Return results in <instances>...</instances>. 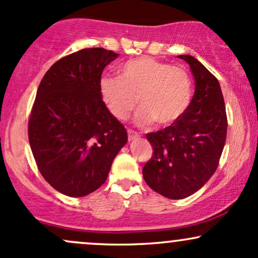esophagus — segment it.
<instances>
[{"label":"esophagus","mask_w":258,"mask_h":258,"mask_svg":"<svg viewBox=\"0 0 258 258\" xmlns=\"http://www.w3.org/2000/svg\"><path fill=\"white\" fill-rule=\"evenodd\" d=\"M127 136H128L130 141H133V139L138 138L139 135L136 131H132V130H127Z\"/></svg>","instance_id":"34e87169"}]
</instances>
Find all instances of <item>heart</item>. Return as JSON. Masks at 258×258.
Wrapping results in <instances>:
<instances>
[{
  "instance_id": "obj_1",
  "label": "heart",
  "mask_w": 258,
  "mask_h": 258,
  "mask_svg": "<svg viewBox=\"0 0 258 258\" xmlns=\"http://www.w3.org/2000/svg\"><path fill=\"white\" fill-rule=\"evenodd\" d=\"M102 99L116 119L126 120L137 105L141 125L155 121L170 126L183 116L193 98L189 73L152 57H138L120 67L119 78L103 76L99 81Z\"/></svg>"
}]
</instances>
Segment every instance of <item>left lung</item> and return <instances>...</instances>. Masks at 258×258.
Listing matches in <instances>:
<instances>
[{
	"mask_svg": "<svg viewBox=\"0 0 258 258\" xmlns=\"http://www.w3.org/2000/svg\"><path fill=\"white\" fill-rule=\"evenodd\" d=\"M190 67L195 93L183 116L147 133L153 155L143 167L144 180L168 199L198 191L217 170L227 137V114L218 80L191 55H178Z\"/></svg>",
	"mask_w": 258,
	"mask_h": 258,
	"instance_id": "8db88e82",
	"label": "left lung"
}]
</instances>
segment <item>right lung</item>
<instances>
[{"instance_id": "add662e5", "label": "right lung", "mask_w": 258, "mask_h": 258, "mask_svg": "<svg viewBox=\"0 0 258 258\" xmlns=\"http://www.w3.org/2000/svg\"><path fill=\"white\" fill-rule=\"evenodd\" d=\"M117 53L85 48L60 58L41 80L28 135L37 168L55 190H97L126 144L127 132L102 100L99 81Z\"/></svg>"}]
</instances>
